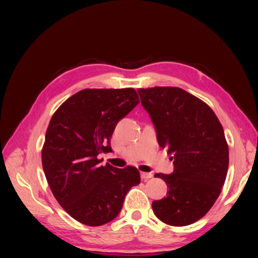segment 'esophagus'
Segmentation results:
<instances>
[{"mask_svg":"<svg viewBox=\"0 0 258 258\" xmlns=\"http://www.w3.org/2000/svg\"><path fill=\"white\" fill-rule=\"evenodd\" d=\"M141 177L143 180H147V179L153 177V173L152 172H141Z\"/></svg>","mask_w":258,"mask_h":258,"instance_id":"1","label":"esophagus"}]
</instances>
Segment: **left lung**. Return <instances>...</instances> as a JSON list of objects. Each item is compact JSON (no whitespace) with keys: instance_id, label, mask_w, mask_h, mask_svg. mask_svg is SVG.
Instances as JSON below:
<instances>
[{"instance_id":"obj_1","label":"left lung","mask_w":258,"mask_h":258,"mask_svg":"<svg viewBox=\"0 0 258 258\" xmlns=\"http://www.w3.org/2000/svg\"><path fill=\"white\" fill-rule=\"evenodd\" d=\"M141 103L155 125L161 148L172 155L173 172L156 173L168 191L153 201L164 223L184 226L210 210L221 194L229 167L222 125L205 102L176 87L139 89Z\"/></svg>"}]
</instances>
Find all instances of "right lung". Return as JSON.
Here are the masks:
<instances>
[{
	"mask_svg": "<svg viewBox=\"0 0 258 258\" xmlns=\"http://www.w3.org/2000/svg\"><path fill=\"white\" fill-rule=\"evenodd\" d=\"M140 103L132 88L85 89L66 100L46 131L41 163L59 205L78 222L100 226L121 212L128 190L141 182L140 171L101 165L111 153L116 124Z\"/></svg>",
	"mask_w": 258,
	"mask_h": 258,
	"instance_id": "add662e5",
	"label": "right lung"
}]
</instances>
